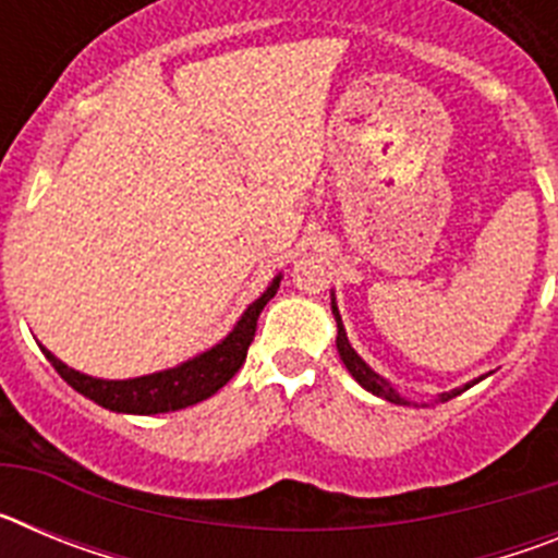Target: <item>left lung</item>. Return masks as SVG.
Segmentation results:
<instances>
[{"mask_svg": "<svg viewBox=\"0 0 558 558\" xmlns=\"http://www.w3.org/2000/svg\"><path fill=\"white\" fill-rule=\"evenodd\" d=\"M332 313H335V322H338V352H340V360H343V366L349 368V374H352L360 386L366 388V391H372V393H377V397L388 399V402H393V405H411L408 399H402L397 391H393L391 386H388L386 379L379 377V374H374L372 368L363 363V357H357V352H354L352 343L347 340V329H343V322H340V313H338V307H335V304H332ZM466 388H470V386H466ZM458 393H461V391L456 388V391H450V393H441V399H452V397H458Z\"/></svg>", "mask_w": 558, "mask_h": 558, "instance_id": "left-lung-1", "label": "left lung"}]
</instances>
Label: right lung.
I'll list each match as a JSON object with an SVG mask.
<instances>
[{"mask_svg": "<svg viewBox=\"0 0 558 558\" xmlns=\"http://www.w3.org/2000/svg\"><path fill=\"white\" fill-rule=\"evenodd\" d=\"M276 288H279V276L245 310L243 318L229 332V338L220 340L218 347H211L209 352L186 360L184 366L179 368H167V372L147 374V377L136 379H97L63 366L61 360L52 352H47V349H44V354H47L52 368L66 379L69 386L75 388L77 393H83V397L92 399V402H97V405L108 408V411L145 413V416H150V413L181 411V408H190L195 402L209 399L211 393H218L240 372V366L245 363V354H248L251 340L256 335V318H259L265 304L274 299Z\"/></svg>", "mask_w": 558, "mask_h": 558, "instance_id": "obj_1", "label": "right lung"}]
</instances>
